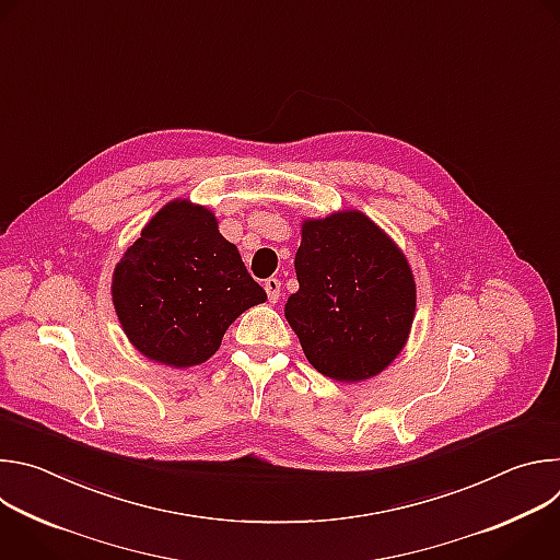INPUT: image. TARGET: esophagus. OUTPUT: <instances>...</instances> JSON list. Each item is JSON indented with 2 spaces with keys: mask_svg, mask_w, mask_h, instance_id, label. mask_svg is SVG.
Listing matches in <instances>:
<instances>
[{
  "mask_svg": "<svg viewBox=\"0 0 560 560\" xmlns=\"http://www.w3.org/2000/svg\"><path fill=\"white\" fill-rule=\"evenodd\" d=\"M264 288H266V292H268L270 303H277V301H279V296H281V281H279V279H275V277H270V279H266Z\"/></svg>",
  "mask_w": 560,
  "mask_h": 560,
  "instance_id": "esophagus-1",
  "label": "esophagus"
}]
</instances>
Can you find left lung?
<instances>
[{"instance_id":"left-lung-1","label":"left lung","mask_w":560,"mask_h":560,"mask_svg":"<svg viewBox=\"0 0 560 560\" xmlns=\"http://www.w3.org/2000/svg\"><path fill=\"white\" fill-rule=\"evenodd\" d=\"M294 270L285 318L314 370L357 383L404 350L417 283L406 255L363 212L305 219Z\"/></svg>"}]
</instances>
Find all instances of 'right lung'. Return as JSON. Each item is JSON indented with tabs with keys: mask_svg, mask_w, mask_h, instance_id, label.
<instances>
[{
	"mask_svg": "<svg viewBox=\"0 0 560 560\" xmlns=\"http://www.w3.org/2000/svg\"><path fill=\"white\" fill-rule=\"evenodd\" d=\"M266 299L217 217L188 199L159 210L113 272V305L126 337L171 368L208 361L234 318Z\"/></svg>",
	"mask_w": 560,
	"mask_h": 560,
	"instance_id": "right-lung-1",
	"label": "right lung"
}]
</instances>
